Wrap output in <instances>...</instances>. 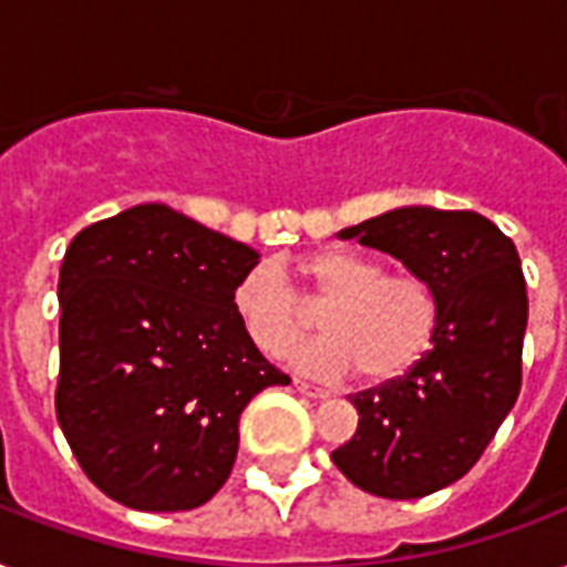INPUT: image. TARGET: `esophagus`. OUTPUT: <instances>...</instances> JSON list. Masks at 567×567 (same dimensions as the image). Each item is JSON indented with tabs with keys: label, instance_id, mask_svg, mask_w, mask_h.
<instances>
[{
	"label": "esophagus",
	"instance_id": "1",
	"mask_svg": "<svg viewBox=\"0 0 567 567\" xmlns=\"http://www.w3.org/2000/svg\"><path fill=\"white\" fill-rule=\"evenodd\" d=\"M293 388H297V391H300V394L315 396V400H323V396H329V388L318 385V382H309V379L293 377Z\"/></svg>",
	"mask_w": 567,
	"mask_h": 567
}]
</instances>
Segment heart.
<instances>
[{
  "label": "heart",
  "mask_w": 567,
  "mask_h": 567,
  "mask_svg": "<svg viewBox=\"0 0 567 567\" xmlns=\"http://www.w3.org/2000/svg\"><path fill=\"white\" fill-rule=\"evenodd\" d=\"M302 297L276 265L240 276L231 306L252 344L285 355L315 329V309L327 336L297 353L302 371L368 382L403 377L421 362L439 329L435 285L414 270H388L385 261L353 249H320L297 265Z\"/></svg>",
  "instance_id": "b5f03b06"
}]
</instances>
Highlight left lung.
<instances>
[{"instance_id": "8db88e82", "label": "left lung", "mask_w": 567, "mask_h": 567, "mask_svg": "<svg viewBox=\"0 0 567 567\" xmlns=\"http://www.w3.org/2000/svg\"><path fill=\"white\" fill-rule=\"evenodd\" d=\"M439 291L432 347L403 377L350 394L359 426L332 462L362 492L414 501L480 462L520 391L527 282L518 249L476 212L396 208L341 231Z\"/></svg>"}]
</instances>
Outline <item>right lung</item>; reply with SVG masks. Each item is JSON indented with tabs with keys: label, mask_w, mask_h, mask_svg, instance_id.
I'll return each instance as SVG.
<instances>
[{
	"label": "right lung",
	"mask_w": 567,
	"mask_h": 567,
	"mask_svg": "<svg viewBox=\"0 0 567 567\" xmlns=\"http://www.w3.org/2000/svg\"><path fill=\"white\" fill-rule=\"evenodd\" d=\"M256 265V249L167 205H135L66 247L55 414L111 501L141 512L208 503L235 465L240 412L291 382L231 306Z\"/></svg>",
	"instance_id": "right-lung-1"
}]
</instances>
